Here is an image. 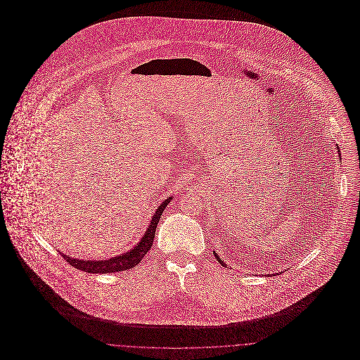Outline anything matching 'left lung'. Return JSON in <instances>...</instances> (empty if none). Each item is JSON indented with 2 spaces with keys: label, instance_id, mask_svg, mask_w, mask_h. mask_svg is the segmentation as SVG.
<instances>
[{
  "label": "left lung",
  "instance_id": "obj_1",
  "mask_svg": "<svg viewBox=\"0 0 360 360\" xmlns=\"http://www.w3.org/2000/svg\"><path fill=\"white\" fill-rule=\"evenodd\" d=\"M338 153H341V151H340V150H338ZM213 254H214V252H213ZM214 257H216V259H217V260H219V262H220V263H221V264H223V266H226V263H224V262H223V260H220V257H217V255H216V254H214Z\"/></svg>",
  "mask_w": 360,
  "mask_h": 360
}]
</instances>
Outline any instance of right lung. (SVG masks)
<instances>
[{
  "instance_id": "1",
  "label": "right lung",
  "mask_w": 360,
  "mask_h": 360,
  "mask_svg": "<svg viewBox=\"0 0 360 360\" xmlns=\"http://www.w3.org/2000/svg\"><path fill=\"white\" fill-rule=\"evenodd\" d=\"M170 200H172V197L166 198L159 205V207L155 210L146 234L141 237L140 243L133 250H130L129 252L122 254L119 257L106 259V260H86V259L80 260V259L68 257V255H63V254H60V255L65 257L73 267H76L79 270H83L86 273H103V274H105V273H115V271H123V270L133 269L134 266H137L141 262V259L146 257V254L151 250L153 243H154L156 226L159 223L160 214L165 210V207L170 204Z\"/></svg>"
}]
</instances>
